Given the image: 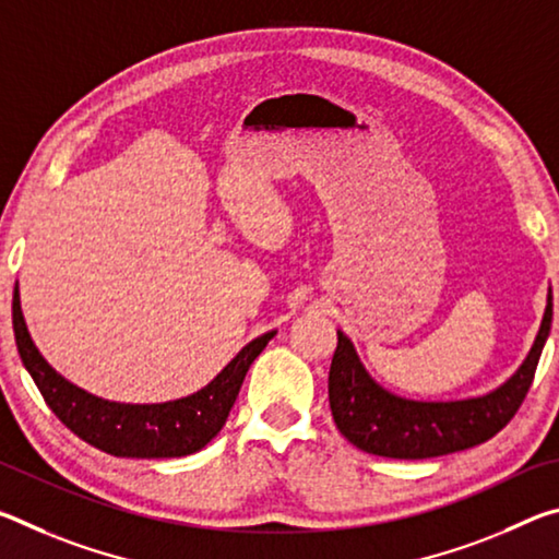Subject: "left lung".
<instances>
[{
	"label": "left lung",
	"instance_id": "1",
	"mask_svg": "<svg viewBox=\"0 0 559 559\" xmlns=\"http://www.w3.org/2000/svg\"><path fill=\"white\" fill-rule=\"evenodd\" d=\"M552 325V288L540 330L518 370L503 384L466 400H412L394 394L365 370L343 330L328 377L330 412L343 437L359 451L386 459H433L478 447L506 427L533 384Z\"/></svg>",
	"mask_w": 559,
	"mask_h": 559
}]
</instances>
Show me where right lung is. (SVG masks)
<instances>
[{
    "mask_svg": "<svg viewBox=\"0 0 559 559\" xmlns=\"http://www.w3.org/2000/svg\"><path fill=\"white\" fill-rule=\"evenodd\" d=\"M12 323L19 357L51 412L75 437L118 459H179L204 449L226 424L251 362L276 335V330H269L243 345L231 362L194 394L173 402L130 404L81 390L46 362L26 328L19 283L14 286Z\"/></svg>",
    "mask_w": 559,
    "mask_h": 559,
    "instance_id": "add662e5",
    "label": "right lung"
}]
</instances>
